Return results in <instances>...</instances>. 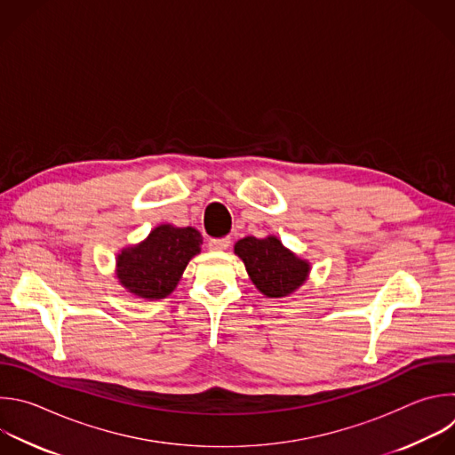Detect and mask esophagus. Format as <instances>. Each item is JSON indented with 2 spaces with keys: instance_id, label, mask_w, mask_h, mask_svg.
Wrapping results in <instances>:
<instances>
[{
  "instance_id": "1",
  "label": "esophagus",
  "mask_w": 455,
  "mask_h": 455,
  "mask_svg": "<svg viewBox=\"0 0 455 455\" xmlns=\"http://www.w3.org/2000/svg\"><path fill=\"white\" fill-rule=\"evenodd\" d=\"M230 243H232V239H230V237L211 239V241H209V248H211L212 251H223V250H227V248L230 246Z\"/></svg>"
}]
</instances>
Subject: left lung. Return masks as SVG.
Listing matches in <instances>:
<instances>
[{"mask_svg": "<svg viewBox=\"0 0 455 455\" xmlns=\"http://www.w3.org/2000/svg\"><path fill=\"white\" fill-rule=\"evenodd\" d=\"M243 259L253 285L267 298H282L294 292L309 276L311 264L287 250L280 239L248 235L234 246Z\"/></svg>", "mask_w": 455, "mask_h": 455, "instance_id": "1", "label": "left lung"}]
</instances>
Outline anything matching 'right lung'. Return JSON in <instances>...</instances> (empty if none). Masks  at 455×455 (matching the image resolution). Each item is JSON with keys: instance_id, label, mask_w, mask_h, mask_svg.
I'll list each match as a JSON object with an SVG mask.
<instances>
[{"instance_id": "obj_1", "label": "right lung", "mask_w": 455, "mask_h": 455, "mask_svg": "<svg viewBox=\"0 0 455 455\" xmlns=\"http://www.w3.org/2000/svg\"><path fill=\"white\" fill-rule=\"evenodd\" d=\"M202 235L193 227L159 225L139 244L116 257V276L132 294L161 299L172 294L189 260L200 253Z\"/></svg>"}]
</instances>
